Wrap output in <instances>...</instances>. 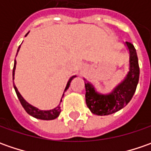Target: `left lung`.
I'll use <instances>...</instances> for the list:
<instances>
[{
  "instance_id": "obj_1",
  "label": "left lung",
  "mask_w": 151,
  "mask_h": 151,
  "mask_svg": "<svg viewBox=\"0 0 151 151\" xmlns=\"http://www.w3.org/2000/svg\"><path fill=\"white\" fill-rule=\"evenodd\" d=\"M124 45L129 53V71L109 93H100L95 86L83 78L86 87V103L93 114L105 116L121 110L130 101L139 78V67L134 46L129 42Z\"/></svg>"
}]
</instances>
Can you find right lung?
Segmentation results:
<instances>
[{
	"label": "right lung",
	"instance_id": "1",
	"mask_svg": "<svg viewBox=\"0 0 151 151\" xmlns=\"http://www.w3.org/2000/svg\"><path fill=\"white\" fill-rule=\"evenodd\" d=\"M29 33V32L27 33L26 35H25V37H26L27 35ZM20 47L21 45L18 47V49H17V53H18V51L20 50ZM17 55H16V57H17ZM16 65H17V61H16V59H15L14 60V67H13V70H12V79H13V81H14V76H15V70H16ZM75 77H76V76H71L70 78L69 79V81H68V82H67L66 86H65V91H64V92H63V95L61 96V99L60 101V103H59V105L57 106V107H55V108H53V109H50V110H41V109H38V107H34V106H32L31 105L29 102H27V101L22 97V96L20 94V92L18 91L17 90V86H16V85L14 84V82H13V86H14V89L15 91H16V93H17V96L18 97V99H19V101H20L21 104H22V106L23 107V108L25 109V111H26L27 113H28L29 115H31L32 117L33 118H35V119H42V120H53V119H55L56 118H58L59 117V115H60V113L61 112V109H60V102L62 101V98H63V96H64V94H65V92L68 90V88H69V86H70V82H71V81H72L73 79L75 78Z\"/></svg>",
	"mask_w": 151,
	"mask_h": 151
}]
</instances>
